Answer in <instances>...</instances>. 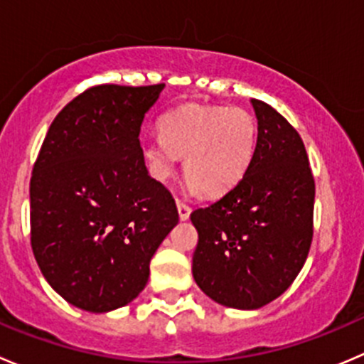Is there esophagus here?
I'll use <instances>...</instances> for the list:
<instances>
[{
    "mask_svg": "<svg viewBox=\"0 0 364 364\" xmlns=\"http://www.w3.org/2000/svg\"><path fill=\"white\" fill-rule=\"evenodd\" d=\"M176 205H178L179 218H181V220H188L190 213H192V208H190L188 204H185V203H183V200H178V203H176Z\"/></svg>",
    "mask_w": 364,
    "mask_h": 364,
    "instance_id": "1",
    "label": "esophagus"
}]
</instances>
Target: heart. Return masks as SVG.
<instances>
[{
    "mask_svg": "<svg viewBox=\"0 0 364 364\" xmlns=\"http://www.w3.org/2000/svg\"><path fill=\"white\" fill-rule=\"evenodd\" d=\"M161 137L144 144V156L159 179L172 174L185 156V176L209 197L241 181L257 144V121L240 107L183 105L160 119Z\"/></svg>",
    "mask_w": 364,
    "mask_h": 364,
    "instance_id": "heart-1",
    "label": "heart"
}]
</instances>
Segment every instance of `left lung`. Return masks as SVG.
Returning a JSON list of instances; mask_svg holds the SVG:
<instances>
[{"mask_svg": "<svg viewBox=\"0 0 364 364\" xmlns=\"http://www.w3.org/2000/svg\"><path fill=\"white\" fill-rule=\"evenodd\" d=\"M257 144L234 188L190 215L199 232L192 273L205 296L257 310L284 294L303 267L314 236L315 181L299 134L253 98Z\"/></svg>", "mask_w": 364, "mask_h": 364, "instance_id": "left-lung-1", "label": "left lung"}]
</instances>
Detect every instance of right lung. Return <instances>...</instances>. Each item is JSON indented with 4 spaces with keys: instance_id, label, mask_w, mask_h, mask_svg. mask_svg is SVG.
<instances>
[{
    "instance_id": "right-lung-1",
    "label": "right lung",
    "mask_w": 364,
    "mask_h": 364,
    "mask_svg": "<svg viewBox=\"0 0 364 364\" xmlns=\"http://www.w3.org/2000/svg\"><path fill=\"white\" fill-rule=\"evenodd\" d=\"M164 87H90L54 117L40 148L29 183L31 248L50 287L80 310L105 314L134 301L179 222L139 142Z\"/></svg>"
}]
</instances>
